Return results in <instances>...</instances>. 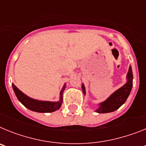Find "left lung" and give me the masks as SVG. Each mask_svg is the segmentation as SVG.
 <instances>
[{"label": "left lung", "mask_w": 146, "mask_h": 146, "mask_svg": "<svg viewBox=\"0 0 146 146\" xmlns=\"http://www.w3.org/2000/svg\"><path fill=\"white\" fill-rule=\"evenodd\" d=\"M127 80L128 82L123 86L117 90L115 93H113L111 96H110L106 101L100 104V107L96 110V112L99 113H107L113 112L126 102V99L128 98L130 94V91L132 88V80H133V74L131 66L129 67L128 74H127ZM82 88L83 93L86 94L85 87L82 85Z\"/></svg>", "instance_id": "obj_1"}]
</instances>
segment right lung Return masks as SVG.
Returning a JSON list of instances; mask_svg holds the SVG:
<instances>
[{
	"label": "right lung",
	"instance_id": "1",
	"mask_svg": "<svg viewBox=\"0 0 146 146\" xmlns=\"http://www.w3.org/2000/svg\"><path fill=\"white\" fill-rule=\"evenodd\" d=\"M13 90L16 94L17 98L22 104L28 109L38 113H52L58 110L61 106L63 102V91L64 90L65 86L60 93V101L58 102H51L38 101L36 99L28 97L25 94L20 91L16 86L12 84Z\"/></svg>",
	"mask_w": 146,
	"mask_h": 146
}]
</instances>
